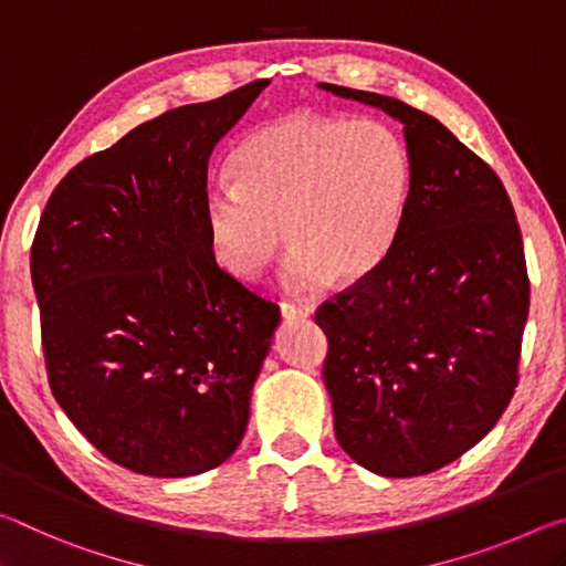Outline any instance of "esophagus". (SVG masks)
I'll return each instance as SVG.
<instances>
[{"label":"esophagus","mask_w":566,"mask_h":566,"mask_svg":"<svg viewBox=\"0 0 566 566\" xmlns=\"http://www.w3.org/2000/svg\"><path fill=\"white\" fill-rule=\"evenodd\" d=\"M313 305L305 301H285L281 303V316L285 321H298V318H311L313 316Z\"/></svg>","instance_id":"esophagus-1"}]
</instances>
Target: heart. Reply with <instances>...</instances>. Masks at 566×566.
Wrapping results in <instances>:
<instances>
[{
  "label": "heart",
  "instance_id": "1",
  "mask_svg": "<svg viewBox=\"0 0 566 566\" xmlns=\"http://www.w3.org/2000/svg\"><path fill=\"white\" fill-rule=\"evenodd\" d=\"M235 182L210 185L202 226L212 261L255 281L285 245L281 281L293 293L358 283L386 261L411 188L409 153L376 119L311 113L277 117L233 153Z\"/></svg>",
  "mask_w": 566,
  "mask_h": 566
}]
</instances>
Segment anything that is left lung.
Segmentation results:
<instances>
[{
	"label": "left lung",
	"instance_id": "obj_1",
	"mask_svg": "<svg viewBox=\"0 0 566 566\" xmlns=\"http://www.w3.org/2000/svg\"><path fill=\"white\" fill-rule=\"evenodd\" d=\"M318 87L403 125L411 188L398 235L316 323L340 449L374 474L421 476L484 439L512 401L530 316L522 230L496 172L437 117Z\"/></svg>",
	"mask_w": 566,
	"mask_h": 566
}]
</instances>
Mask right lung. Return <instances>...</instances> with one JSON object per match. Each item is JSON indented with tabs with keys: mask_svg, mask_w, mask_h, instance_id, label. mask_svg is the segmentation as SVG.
Returning a JSON list of instances; mask_svg holds the SVG:
<instances>
[{
	"mask_svg": "<svg viewBox=\"0 0 566 566\" xmlns=\"http://www.w3.org/2000/svg\"><path fill=\"white\" fill-rule=\"evenodd\" d=\"M268 80L170 109L64 175L32 243L50 388L109 461L157 479L243 439L277 305L212 261L208 163Z\"/></svg>",
	"mask_w": 566,
	"mask_h": 566,
	"instance_id": "add662e5",
	"label": "right lung"
}]
</instances>
